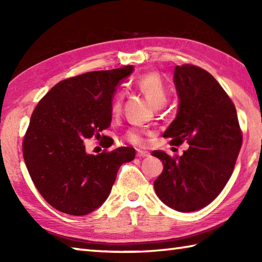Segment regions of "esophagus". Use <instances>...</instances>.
<instances>
[{
  "label": "esophagus",
  "mask_w": 262,
  "mask_h": 262,
  "mask_svg": "<svg viewBox=\"0 0 262 262\" xmlns=\"http://www.w3.org/2000/svg\"><path fill=\"white\" fill-rule=\"evenodd\" d=\"M136 156L137 157H148L149 156V151H147V150H137L136 151Z\"/></svg>",
  "instance_id": "esophagus-1"
}]
</instances>
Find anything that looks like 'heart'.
<instances>
[{"label": "heart", "mask_w": 262, "mask_h": 262, "mask_svg": "<svg viewBox=\"0 0 262 262\" xmlns=\"http://www.w3.org/2000/svg\"><path fill=\"white\" fill-rule=\"evenodd\" d=\"M134 86L137 89L141 94H143L145 98H147L150 103H151L155 107H161L167 101L168 91L163 82L159 75L156 73H147L142 74L137 76L134 81ZM122 107V94L118 92L115 94L114 98L111 104V112L113 115H118L121 112ZM125 140L129 143L134 145H143L145 144V137L143 130L139 129V128H129L125 133Z\"/></svg>", "instance_id": "1"}]
</instances>
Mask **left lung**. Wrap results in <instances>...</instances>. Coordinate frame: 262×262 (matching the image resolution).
I'll use <instances>...</instances> for the list:
<instances>
[{"instance_id":"8db88e82","label":"left lung","mask_w":262,"mask_h":262,"mask_svg":"<svg viewBox=\"0 0 262 262\" xmlns=\"http://www.w3.org/2000/svg\"><path fill=\"white\" fill-rule=\"evenodd\" d=\"M174 84L180 103L177 118L164 133L172 145L186 141L183 156L161 150L163 162L154 186L166 206L183 212L215 200L231 177L243 143L236 107L211 74L194 64L177 66Z\"/></svg>"}]
</instances>
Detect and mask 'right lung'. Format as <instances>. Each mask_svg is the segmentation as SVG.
<instances>
[{"instance_id": "right-lung-1", "label": "right lung", "mask_w": 262, "mask_h": 262, "mask_svg": "<svg viewBox=\"0 0 262 262\" xmlns=\"http://www.w3.org/2000/svg\"><path fill=\"white\" fill-rule=\"evenodd\" d=\"M132 72L125 66L63 79L35 106L23 140L24 162L35 188L59 211L82 216L97 209L119 167L135 158L130 147L88 155L83 142L110 127L115 86Z\"/></svg>"}]
</instances>
